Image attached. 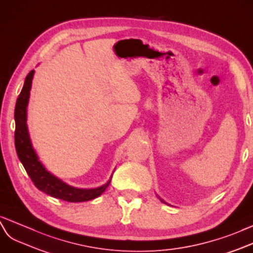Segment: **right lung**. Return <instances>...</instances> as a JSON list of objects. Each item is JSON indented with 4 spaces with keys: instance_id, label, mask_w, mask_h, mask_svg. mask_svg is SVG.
<instances>
[{
    "instance_id": "1",
    "label": "right lung",
    "mask_w": 253,
    "mask_h": 253,
    "mask_svg": "<svg viewBox=\"0 0 253 253\" xmlns=\"http://www.w3.org/2000/svg\"><path fill=\"white\" fill-rule=\"evenodd\" d=\"M33 75L34 70H31L25 78L23 87L18 96L15 108V145L18 157L25 171L38 189L53 198L67 201V202H84V201H89L99 197L107 189L111 179L98 188L78 189L68 186L63 183L61 179L53 176L38 161L33 147H32L27 127V107Z\"/></svg>"
}]
</instances>
